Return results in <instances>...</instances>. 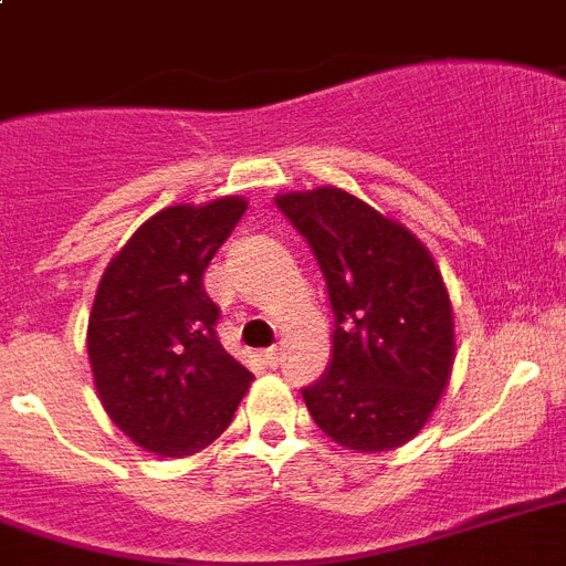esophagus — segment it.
<instances>
[{"instance_id": "1", "label": "esophagus", "mask_w": 566, "mask_h": 566, "mask_svg": "<svg viewBox=\"0 0 566 566\" xmlns=\"http://www.w3.org/2000/svg\"><path fill=\"white\" fill-rule=\"evenodd\" d=\"M260 357H263L265 366H272V369H274V366H277L280 360H283V352H280L277 346H269V349L260 352Z\"/></svg>"}]
</instances>
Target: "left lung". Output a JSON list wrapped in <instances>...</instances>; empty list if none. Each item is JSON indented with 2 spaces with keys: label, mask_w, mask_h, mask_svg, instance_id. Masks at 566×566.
Masks as SVG:
<instances>
[{
  "label": "left lung",
  "mask_w": 566,
  "mask_h": 566,
  "mask_svg": "<svg viewBox=\"0 0 566 566\" xmlns=\"http://www.w3.org/2000/svg\"><path fill=\"white\" fill-rule=\"evenodd\" d=\"M315 251L335 329L332 364L301 389L312 421L357 452L421 432L452 375L455 321L427 245L335 186L274 197Z\"/></svg>",
  "instance_id": "left-lung-1"
}]
</instances>
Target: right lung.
Listing matches in <instances>:
<instances>
[{
    "label": "right lung",
    "instance_id": "add662e5",
    "mask_svg": "<svg viewBox=\"0 0 566 566\" xmlns=\"http://www.w3.org/2000/svg\"><path fill=\"white\" fill-rule=\"evenodd\" d=\"M249 202L168 206L108 263L88 317V360L105 412L137 447L186 458L229 429L254 380L217 340L202 274Z\"/></svg>",
    "mask_w": 566,
    "mask_h": 566
}]
</instances>
